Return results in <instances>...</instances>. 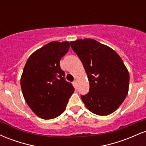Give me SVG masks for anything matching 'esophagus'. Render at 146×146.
Wrapping results in <instances>:
<instances>
[{"label": "esophagus", "instance_id": "obj_1", "mask_svg": "<svg viewBox=\"0 0 146 146\" xmlns=\"http://www.w3.org/2000/svg\"><path fill=\"white\" fill-rule=\"evenodd\" d=\"M74 84H75V86H77V84H78V80H75Z\"/></svg>", "mask_w": 146, "mask_h": 146}]
</instances>
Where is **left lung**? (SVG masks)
Wrapping results in <instances>:
<instances>
[{"instance_id": "left-lung-1", "label": "left lung", "mask_w": 146, "mask_h": 146, "mask_svg": "<svg viewBox=\"0 0 146 146\" xmlns=\"http://www.w3.org/2000/svg\"><path fill=\"white\" fill-rule=\"evenodd\" d=\"M83 64L89 81V92L81 95L93 113L106 116L115 112L128 93L129 73L120 56L106 45L86 38L70 42Z\"/></svg>"}]
</instances>
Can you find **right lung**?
Returning a JSON list of instances; mask_svg holds the SVG:
<instances>
[{
  "mask_svg": "<svg viewBox=\"0 0 146 146\" xmlns=\"http://www.w3.org/2000/svg\"><path fill=\"white\" fill-rule=\"evenodd\" d=\"M69 48L67 41L48 43L30 56L23 69L21 79L23 97L33 113L44 119L61 115L75 90L65 80L60 65Z\"/></svg>",
  "mask_w": 146,
  "mask_h": 146,
  "instance_id": "1",
  "label": "right lung"
}]
</instances>
